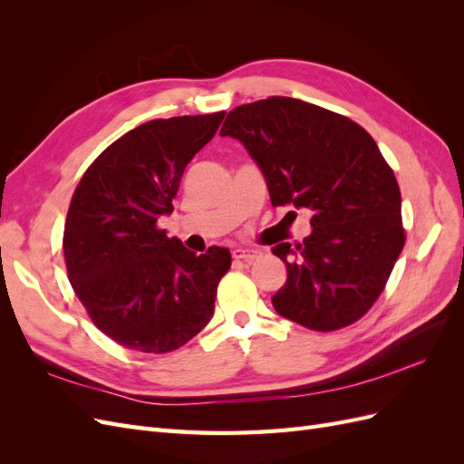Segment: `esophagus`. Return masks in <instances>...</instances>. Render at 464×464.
Listing matches in <instances>:
<instances>
[{"mask_svg":"<svg viewBox=\"0 0 464 464\" xmlns=\"http://www.w3.org/2000/svg\"><path fill=\"white\" fill-rule=\"evenodd\" d=\"M232 257L237 261H254L256 257H259V251L254 247H234Z\"/></svg>","mask_w":464,"mask_h":464,"instance_id":"34e87169","label":"esophagus"}]
</instances>
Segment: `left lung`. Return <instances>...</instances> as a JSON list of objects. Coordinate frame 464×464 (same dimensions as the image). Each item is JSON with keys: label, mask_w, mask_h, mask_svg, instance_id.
I'll use <instances>...</instances> for the list:
<instances>
[{"label": "left lung", "mask_w": 464, "mask_h": 464, "mask_svg": "<svg viewBox=\"0 0 464 464\" xmlns=\"http://www.w3.org/2000/svg\"><path fill=\"white\" fill-rule=\"evenodd\" d=\"M220 135L237 139L261 168L273 207L312 213L302 244L271 249L288 273L271 298L276 314L314 331L358 321L404 246L401 189L372 135L286 96L234 108Z\"/></svg>", "instance_id": "8db88e82"}]
</instances>
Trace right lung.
<instances>
[{
  "mask_svg": "<svg viewBox=\"0 0 464 464\" xmlns=\"http://www.w3.org/2000/svg\"><path fill=\"white\" fill-rule=\"evenodd\" d=\"M224 111L152 120L111 143L73 193L63 230L69 283L94 325L137 353L191 341L215 312L230 249L195 256L159 230L186 166L215 137Z\"/></svg>",
  "mask_w": 464,
  "mask_h": 464,
  "instance_id": "obj_1",
  "label": "right lung"
}]
</instances>
